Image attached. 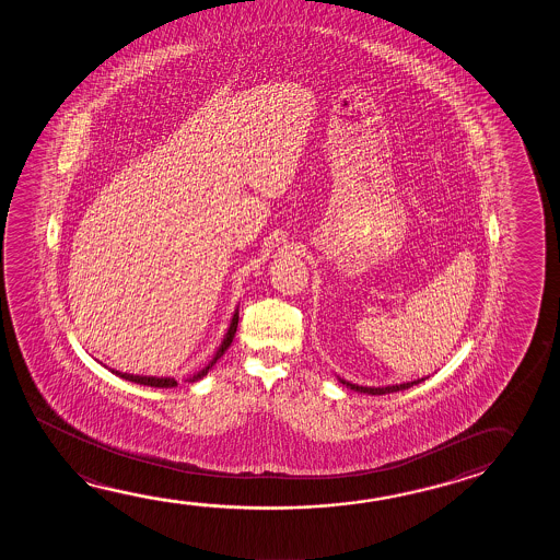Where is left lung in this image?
Segmentation results:
<instances>
[{
    "mask_svg": "<svg viewBox=\"0 0 560 560\" xmlns=\"http://www.w3.org/2000/svg\"><path fill=\"white\" fill-rule=\"evenodd\" d=\"M339 378V376H337ZM427 378V376H425ZM425 378L413 380V382H404V384H394V386H382V388H370V386H359V384H352L347 380L339 378L342 386L354 389V392H361V394H370V396H384V394H392V392H399V389H408L416 384H421Z\"/></svg>",
    "mask_w": 560,
    "mask_h": 560,
    "instance_id": "left-lung-1",
    "label": "left lung"
}]
</instances>
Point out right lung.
Listing matches in <instances>:
<instances>
[{
	"mask_svg": "<svg viewBox=\"0 0 560 560\" xmlns=\"http://www.w3.org/2000/svg\"><path fill=\"white\" fill-rule=\"evenodd\" d=\"M237 325H238V310H235V313H233V319H231V323H229V329L228 332H225V337H223V341H221V345H219L218 352L213 354V359L209 361L208 366L203 370H199V372H196L194 376H190L188 378V382H198V380L203 378L206 374H208L209 370H211V366L215 364V362L225 354V351H228L229 347H231V342H233V337H235V332H237ZM114 372L115 376H119V378L129 380V382H135V384H141V386H151V388H174V386H178V382L174 378H156V376H137V374H127V372H119V370H112Z\"/></svg>",
	"mask_w": 560,
	"mask_h": 560,
	"instance_id": "1",
	"label": "right lung"
}]
</instances>
